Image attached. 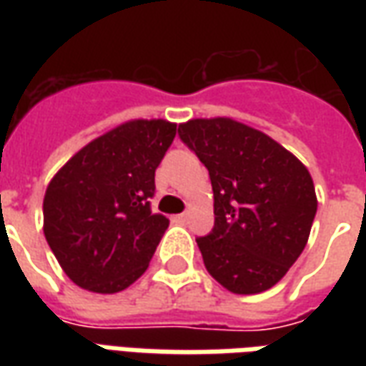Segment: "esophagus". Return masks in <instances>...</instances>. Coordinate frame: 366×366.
Returning <instances> with one entry per match:
<instances>
[{
	"mask_svg": "<svg viewBox=\"0 0 366 366\" xmlns=\"http://www.w3.org/2000/svg\"><path fill=\"white\" fill-rule=\"evenodd\" d=\"M172 222L174 223H180V225H184V223L188 222V214H178L172 217Z\"/></svg>",
	"mask_w": 366,
	"mask_h": 366,
	"instance_id": "1",
	"label": "esophagus"
}]
</instances>
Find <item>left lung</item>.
<instances>
[{
    "mask_svg": "<svg viewBox=\"0 0 366 366\" xmlns=\"http://www.w3.org/2000/svg\"><path fill=\"white\" fill-rule=\"evenodd\" d=\"M178 135L214 188V229L196 239L207 272L233 294L272 288L298 261L317 212L307 168L269 135L227 117L192 119Z\"/></svg>",
    "mask_w": 366,
    "mask_h": 366,
    "instance_id": "8db88e82",
    "label": "left lung"
}]
</instances>
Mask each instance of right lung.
<instances>
[{
	"instance_id": "1",
	"label": "right lung",
	"mask_w": 366,
	"mask_h": 366,
	"mask_svg": "<svg viewBox=\"0 0 366 366\" xmlns=\"http://www.w3.org/2000/svg\"><path fill=\"white\" fill-rule=\"evenodd\" d=\"M176 137L137 119L97 137L60 168L43 202L44 237L80 288L113 294L143 274L168 227L152 214L154 170Z\"/></svg>"
}]
</instances>
